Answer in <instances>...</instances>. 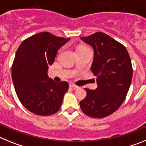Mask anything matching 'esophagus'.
<instances>
[{
  "mask_svg": "<svg viewBox=\"0 0 146 146\" xmlns=\"http://www.w3.org/2000/svg\"><path fill=\"white\" fill-rule=\"evenodd\" d=\"M69 87L72 88H73V89H77V88H78V86H76V85L74 84V83H72V82H70V83H69Z\"/></svg>",
  "mask_w": 146,
  "mask_h": 146,
  "instance_id": "obj_1",
  "label": "esophagus"
}]
</instances>
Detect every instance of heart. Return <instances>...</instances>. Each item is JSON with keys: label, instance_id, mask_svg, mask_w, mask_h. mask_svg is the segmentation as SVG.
Wrapping results in <instances>:
<instances>
[{"label": "heart", "instance_id": "1", "mask_svg": "<svg viewBox=\"0 0 146 146\" xmlns=\"http://www.w3.org/2000/svg\"><path fill=\"white\" fill-rule=\"evenodd\" d=\"M85 47H78V49H81V48H85ZM78 49H77V50H78Z\"/></svg>", "mask_w": 146, "mask_h": 146}]
</instances>
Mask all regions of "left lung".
Wrapping results in <instances>:
<instances>
[{
	"mask_svg": "<svg viewBox=\"0 0 146 146\" xmlns=\"http://www.w3.org/2000/svg\"><path fill=\"white\" fill-rule=\"evenodd\" d=\"M94 50L91 71L98 87L86 89L87 96L80 102L82 111L92 118L113 114L124 101L132 79L129 55L123 44L102 32L81 37Z\"/></svg>",
	"mask_w": 146,
	"mask_h": 146,
	"instance_id": "8db88e82",
	"label": "left lung"
}]
</instances>
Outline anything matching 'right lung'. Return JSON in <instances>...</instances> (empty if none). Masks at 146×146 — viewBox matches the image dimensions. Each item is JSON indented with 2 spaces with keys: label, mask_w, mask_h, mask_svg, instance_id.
I'll return each instance as SVG.
<instances>
[{
  "label": "right lung",
  "mask_w": 146,
  "mask_h": 146,
  "mask_svg": "<svg viewBox=\"0 0 146 146\" xmlns=\"http://www.w3.org/2000/svg\"><path fill=\"white\" fill-rule=\"evenodd\" d=\"M69 39L42 32L24 40L18 47L11 77L20 102L30 112L50 115L60 109L69 84L49 78L47 70L58 50Z\"/></svg>",
  "instance_id": "right-lung-1"
}]
</instances>
